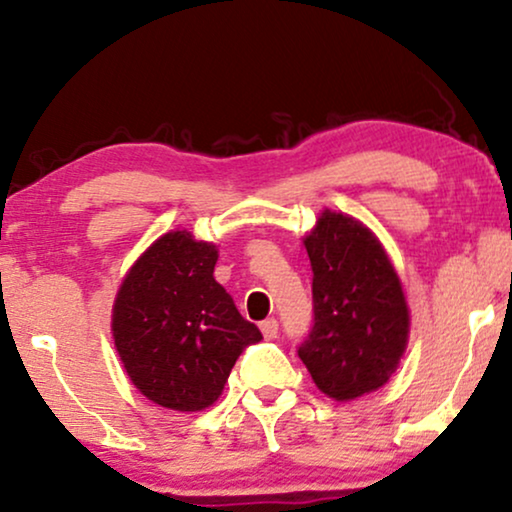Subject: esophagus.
I'll use <instances>...</instances> for the list:
<instances>
[{"instance_id":"obj_1","label":"esophagus","mask_w":512,"mask_h":512,"mask_svg":"<svg viewBox=\"0 0 512 512\" xmlns=\"http://www.w3.org/2000/svg\"><path fill=\"white\" fill-rule=\"evenodd\" d=\"M260 330H262L264 339H276V335H278V320H276V318H267V320H262V323H260Z\"/></svg>"}]
</instances>
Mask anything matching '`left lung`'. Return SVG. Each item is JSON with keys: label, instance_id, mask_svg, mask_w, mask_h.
Here are the masks:
<instances>
[{"label": "left lung", "instance_id": "left-lung-1", "mask_svg": "<svg viewBox=\"0 0 512 512\" xmlns=\"http://www.w3.org/2000/svg\"><path fill=\"white\" fill-rule=\"evenodd\" d=\"M313 271V327L299 358L335 400L377 391L410 337V311L384 245L344 213L323 210L304 238Z\"/></svg>", "mask_w": 512, "mask_h": 512}]
</instances>
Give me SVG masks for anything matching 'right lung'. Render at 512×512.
<instances>
[{
  "instance_id": "add662e5",
  "label": "right lung",
  "mask_w": 512,
  "mask_h": 512,
  "mask_svg": "<svg viewBox=\"0 0 512 512\" xmlns=\"http://www.w3.org/2000/svg\"><path fill=\"white\" fill-rule=\"evenodd\" d=\"M217 245L168 231L128 271L112 309V337L133 386L177 412L206 410L238 356L262 339L213 271Z\"/></svg>"
}]
</instances>
